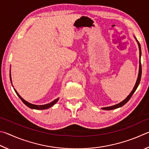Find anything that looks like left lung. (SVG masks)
Masks as SVG:
<instances>
[{"label":"left lung","instance_id":"obj_1","mask_svg":"<svg viewBox=\"0 0 149 149\" xmlns=\"http://www.w3.org/2000/svg\"><path fill=\"white\" fill-rule=\"evenodd\" d=\"M135 40H137V42L138 44V46H139V74H138V77H137V81L136 83H135V86L134 88V89L132 90V91L131 92V93H130V95L127 96V97L125 99L124 101H122V102H120V103L116 104L115 105H113V106H111V107H103L102 108V109L103 110H113V109H116L117 108H119V107H121L123 105H124L125 104H126L127 101H128L130 98L132 97V95L134 94V92H135V90H137V88L138 87V86H139L140 81H141V73H142V69H141V46H140V44L138 40L136 39V38H135Z\"/></svg>","mask_w":149,"mask_h":149}]
</instances>
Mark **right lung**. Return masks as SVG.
Here are the masks:
<instances>
[{
	"label": "right lung",
	"instance_id": "right-lung-1",
	"mask_svg": "<svg viewBox=\"0 0 149 149\" xmlns=\"http://www.w3.org/2000/svg\"><path fill=\"white\" fill-rule=\"evenodd\" d=\"M10 80H11V82H12V80H11V75L10 74ZM14 91L16 93V94L17 95L18 97L20 98V100L23 101V103L25 104L26 106H27L28 107H29L31 109H36V110H43V109H49V107H51L53 106L54 105H55L57 101L59 100V98L56 99V100H55L54 101H52L51 103H48V104H46V105H34V104H31L30 103L27 102V101H26L25 100H23V99L19 95V93H17V92L16 90L14 89Z\"/></svg>",
	"mask_w": 149,
	"mask_h": 149
}]
</instances>
